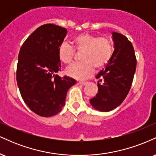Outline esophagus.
<instances>
[{
    "instance_id": "obj_1",
    "label": "esophagus",
    "mask_w": 156,
    "mask_h": 156,
    "mask_svg": "<svg viewBox=\"0 0 156 156\" xmlns=\"http://www.w3.org/2000/svg\"><path fill=\"white\" fill-rule=\"evenodd\" d=\"M79 83L81 84V85H86V84L88 83V81H84V80H80Z\"/></svg>"
}]
</instances>
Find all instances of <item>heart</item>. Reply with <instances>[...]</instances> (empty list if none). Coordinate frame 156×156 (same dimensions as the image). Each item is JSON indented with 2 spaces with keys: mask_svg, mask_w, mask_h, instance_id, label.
Masks as SVG:
<instances>
[{
  "mask_svg": "<svg viewBox=\"0 0 156 156\" xmlns=\"http://www.w3.org/2000/svg\"><path fill=\"white\" fill-rule=\"evenodd\" d=\"M73 47L67 42L58 46V56L65 64L72 63L75 57V51L81 52V62L69 66L67 69L68 76L76 79H84L92 74L94 67L101 69L105 67L112 58L114 47L110 39L99 37L89 33H81L72 39Z\"/></svg>",
  "mask_w": 156,
  "mask_h": 156,
  "instance_id": "obj_1",
  "label": "heart"
}]
</instances>
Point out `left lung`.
Wrapping results in <instances>:
<instances>
[{"label": "left lung", "mask_w": 156, "mask_h": 156, "mask_svg": "<svg viewBox=\"0 0 156 156\" xmlns=\"http://www.w3.org/2000/svg\"><path fill=\"white\" fill-rule=\"evenodd\" d=\"M114 49L110 62L98 74V92L90 103L100 112H110L124 101L133 80L136 57L131 42L125 36L112 34Z\"/></svg>", "instance_id": "left-lung-1"}]
</instances>
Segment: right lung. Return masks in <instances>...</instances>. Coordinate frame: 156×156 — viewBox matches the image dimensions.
I'll list each match as a JSON object with an SVG mask.
<instances>
[{
  "mask_svg": "<svg viewBox=\"0 0 156 156\" xmlns=\"http://www.w3.org/2000/svg\"><path fill=\"white\" fill-rule=\"evenodd\" d=\"M67 31L54 24L39 26L21 46L17 65V86L23 101L41 117L62 111L68 89L76 80L55 73L61 71L58 46Z\"/></svg>",
  "mask_w": 156,
  "mask_h": 156,
  "instance_id": "obj_1",
  "label": "right lung"
}]
</instances>
